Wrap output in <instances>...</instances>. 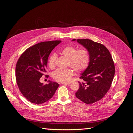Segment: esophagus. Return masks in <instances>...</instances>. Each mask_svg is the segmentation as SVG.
I'll return each instance as SVG.
<instances>
[{"label": "esophagus", "instance_id": "esophagus-1", "mask_svg": "<svg viewBox=\"0 0 133 133\" xmlns=\"http://www.w3.org/2000/svg\"><path fill=\"white\" fill-rule=\"evenodd\" d=\"M71 83V82H63V83H62V84H65V85H69V84H70Z\"/></svg>", "mask_w": 133, "mask_h": 133}]
</instances>
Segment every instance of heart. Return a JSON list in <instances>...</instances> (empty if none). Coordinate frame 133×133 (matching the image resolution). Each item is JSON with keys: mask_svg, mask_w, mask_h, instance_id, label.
Listing matches in <instances>:
<instances>
[{"mask_svg": "<svg viewBox=\"0 0 133 133\" xmlns=\"http://www.w3.org/2000/svg\"><path fill=\"white\" fill-rule=\"evenodd\" d=\"M60 54L68 59V65L73 68L76 73H81L85 70L89 64L90 53L89 50L85 48L78 50L74 46H68L64 48ZM57 58V55L53 53L48 59V64L51 69L55 67ZM73 75V70L71 68H67L56 70L53 72L52 76L57 82H67Z\"/></svg>", "mask_w": 133, "mask_h": 133, "instance_id": "b5f03b06", "label": "heart"}]
</instances>
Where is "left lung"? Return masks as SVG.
I'll return each mask as SVG.
<instances>
[{"label": "left lung", "instance_id": "obj_1", "mask_svg": "<svg viewBox=\"0 0 133 133\" xmlns=\"http://www.w3.org/2000/svg\"><path fill=\"white\" fill-rule=\"evenodd\" d=\"M75 39H73L75 41ZM89 51V65L82 74L76 97L87 104L102 99L109 90L115 74V65L109 51L103 44L90 39H77Z\"/></svg>", "mask_w": 133, "mask_h": 133}]
</instances>
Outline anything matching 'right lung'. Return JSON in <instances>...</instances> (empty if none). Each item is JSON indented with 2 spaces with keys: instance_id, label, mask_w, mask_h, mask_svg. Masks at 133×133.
Wrapping results in <instances>:
<instances>
[{
  "instance_id": "obj_1",
  "label": "right lung",
  "mask_w": 133,
  "mask_h": 133,
  "mask_svg": "<svg viewBox=\"0 0 133 133\" xmlns=\"http://www.w3.org/2000/svg\"><path fill=\"white\" fill-rule=\"evenodd\" d=\"M60 42L53 41L38 43L28 48L18 60L15 68L17 85L23 95L32 103L42 104L48 101L59 86L58 83L49 80V84L44 85L39 80L46 72L51 51Z\"/></svg>"
}]
</instances>
